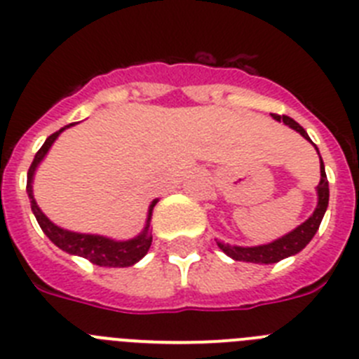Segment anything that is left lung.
I'll return each instance as SVG.
<instances>
[{
    "label": "left lung",
    "mask_w": 359,
    "mask_h": 359,
    "mask_svg": "<svg viewBox=\"0 0 359 359\" xmlns=\"http://www.w3.org/2000/svg\"><path fill=\"white\" fill-rule=\"evenodd\" d=\"M273 119L283 121L287 126H291L292 130H296V132L300 133L304 139L313 142L304 128L296 123L294 119L287 117V115H282V117H280V115L273 114ZM314 148H316V144H314ZM318 155H320V151H318ZM320 173H322V179H320V184H318V188H316L318 191L316 210H314V213L311 215V217L302 224V226L292 229L291 233H287V235L282 236V238L274 240V242H271V244L255 245V248H240V245H229V244H222V242H217L218 248L222 249L227 257H231L233 260L253 262V264H276V262L283 260V258L300 253L302 249L309 244L311 240H313V236L316 235L318 227H320V224H322L323 215H325L327 205H329V180H327L325 166H323L322 157H320Z\"/></svg>",
    "instance_id": "1"
}]
</instances>
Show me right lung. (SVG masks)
<instances>
[{"label":"right lung","instance_id":"right-lung-1","mask_svg":"<svg viewBox=\"0 0 359 359\" xmlns=\"http://www.w3.org/2000/svg\"><path fill=\"white\" fill-rule=\"evenodd\" d=\"M76 124V123H72ZM72 124L68 126L61 128L59 132L52 133L45 141V144L39 148V151L34 157L32 164L29 168V173H27V193H29L30 198V208L34 211V217H36L37 224L43 229L46 236H48L59 249H63L67 251L68 255H77V257H83L86 260H90L95 266L101 267H130L133 264L141 260L146 253H148L149 245H151V235H149L148 227H149V220H151V211H154V205L157 204V201L151 202L149 205V213H148V220H146V227L144 231L141 233L139 236L132 240H124V242H117V240L106 238V236L101 235H83V233H74V231H67V229H61V227L55 226L54 222H50L46 215L39 210V205H37L36 198H34L32 193V179L34 173H36V168L39 166V162L45 158V155L48 154L50 146L54 144V141L59 137V133L70 128Z\"/></svg>","mask_w":359,"mask_h":359}]
</instances>
